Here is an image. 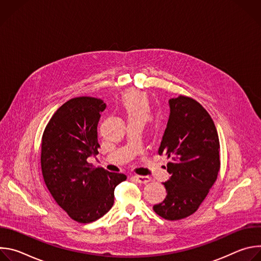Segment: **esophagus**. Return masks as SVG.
<instances>
[{
    "mask_svg": "<svg viewBox=\"0 0 261 261\" xmlns=\"http://www.w3.org/2000/svg\"><path fill=\"white\" fill-rule=\"evenodd\" d=\"M134 178L139 184H147L148 181H151V178L148 177V176H145V175H135Z\"/></svg>",
    "mask_w": 261,
    "mask_h": 261,
    "instance_id": "34e87169",
    "label": "esophagus"
}]
</instances>
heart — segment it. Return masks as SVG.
<instances>
[{
	"label": "heart",
	"instance_id": "heart-1",
	"mask_svg": "<svg viewBox=\"0 0 261 261\" xmlns=\"http://www.w3.org/2000/svg\"><path fill=\"white\" fill-rule=\"evenodd\" d=\"M121 105L128 121H141L145 123L151 118L152 108L145 94L131 90L121 98Z\"/></svg>",
	"mask_w": 261,
	"mask_h": 261
}]
</instances>
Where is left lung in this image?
<instances>
[{
	"instance_id": "obj_1",
	"label": "left lung",
	"mask_w": 261,
	"mask_h": 261,
	"mask_svg": "<svg viewBox=\"0 0 261 261\" xmlns=\"http://www.w3.org/2000/svg\"><path fill=\"white\" fill-rule=\"evenodd\" d=\"M170 113L159 146L166 154L169 178L165 199L153 206L166 220L192 215L203 201L220 169V143L207 111L195 100L178 96L168 101Z\"/></svg>"
}]
</instances>
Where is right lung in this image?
<instances>
[{
    "instance_id": "right-lung-1",
    "label": "right lung",
    "mask_w": 261,
    "mask_h": 261,
    "mask_svg": "<svg viewBox=\"0 0 261 261\" xmlns=\"http://www.w3.org/2000/svg\"><path fill=\"white\" fill-rule=\"evenodd\" d=\"M105 108L98 98H73L56 111L42 136L44 181L58 204L80 223L104 216L114 205L115 188L127 178L87 161L98 155L97 126Z\"/></svg>"
}]
</instances>
